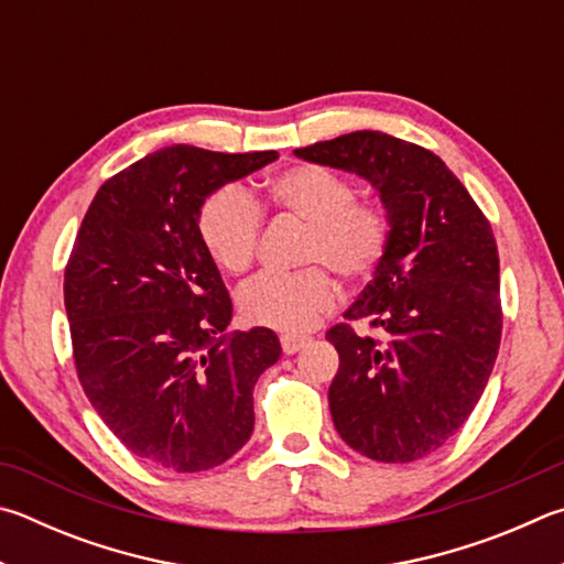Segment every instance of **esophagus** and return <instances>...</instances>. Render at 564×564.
I'll use <instances>...</instances> for the list:
<instances>
[{
    "label": "esophagus",
    "mask_w": 564,
    "mask_h": 564,
    "mask_svg": "<svg viewBox=\"0 0 564 564\" xmlns=\"http://www.w3.org/2000/svg\"><path fill=\"white\" fill-rule=\"evenodd\" d=\"M305 343H308V340H305V337H301V335H281V347H283L285 355H295Z\"/></svg>",
    "instance_id": "34e87169"
}]
</instances>
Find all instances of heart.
Listing matches in <instances>:
<instances>
[{"mask_svg": "<svg viewBox=\"0 0 564 564\" xmlns=\"http://www.w3.org/2000/svg\"><path fill=\"white\" fill-rule=\"evenodd\" d=\"M261 207L305 224L301 273H261L239 291V311L251 325L303 333L333 311L335 283H360L380 269L392 243V217L380 202L357 199L350 177L325 165H293L275 175ZM197 234L209 259L227 273L251 269L261 234V209L239 187H221L204 199Z\"/></svg>", "mask_w": 564, "mask_h": 564, "instance_id": "b5f03b06", "label": "heart"}]
</instances>
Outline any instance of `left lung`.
I'll list each match as a JSON object with an SVG mask.
<instances>
[{
  "label": "left lung",
  "mask_w": 564,
  "mask_h": 564,
  "mask_svg": "<svg viewBox=\"0 0 564 564\" xmlns=\"http://www.w3.org/2000/svg\"><path fill=\"white\" fill-rule=\"evenodd\" d=\"M293 152L360 175L392 217L384 261L345 311L383 340L350 323L325 333L340 355L327 392L337 434L372 460L424 458L464 426L494 372L503 330L494 229L442 158L414 142L357 130Z\"/></svg>",
  "instance_id": "obj_1"
}]
</instances>
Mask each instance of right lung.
Returning a JSON list of instances; mask_svg holds the SVG:
<instances>
[{
  "mask_svg": "<svg viewBox=\"0 0 564 564\" xmlns=\"http://www.w3.org/2000/svg\"><path fill=\"white\" fill-rule=\"evenodd\" d=\"M279 158L162 148L96 192L64 275L80 387L130 454L177 474L231 458L253 384L281 357L269 327L224 333L231 299L204 251V199Z\"/></svg>",
  "mask_w": 564,
  "mask_h": 564,
  "instance_id": "right-lung-1",
  "label": "right lung"
}]
</instances>
